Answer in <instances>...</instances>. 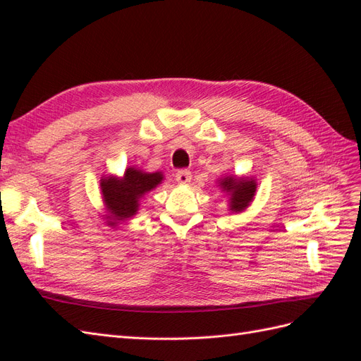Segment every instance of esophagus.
<instances>
[{
    "label": "esophagus",
    "instance_id": "34e87169",
    "mask_svg": "<svg viewBox=\"0 0 361 361\" xmlns=\"http://www.w3.org/2000/svg\"><path fill=\"white\" fill-rule=\"evenodd\" d=\"M176 180H178L179 183H188V182H191V171L187 170V169L179 170V171L176 173Z\"/></svg>",
    "mask_w": 361,
    "mask_h": 361
}]
</instances>
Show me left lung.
Masks as SVG:
<instances>
[{
	"mask_svg": "<svg viewBox=\"0 0 361 361\" xmlns=\"http://www.w3.org/2000/svg\"><path fill=\"white\" fill-rule=\"evenodd\" d=\"M223 188L232 192L231 199V209L235 212H241L248 206V203L253 200V195L256 192V183L255 180L239 179L235 178H224L221 180Z\"/></svg>",
	"mask_w": 361,
	"mask_h": 361,
	"instance_id": "1",
	"label": "left lung"
}]
</instances>
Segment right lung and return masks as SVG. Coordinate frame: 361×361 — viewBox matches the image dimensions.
Wrapping results in <instances>:
<instances>
[{
	"mask_svg": "<svg viewBox=\"0 0 361 361\" xmlns=\"http://www.w3.org/2000/svg\"><path fill=\"white\" fill-rule=\"evenodd\" d=\"M162 180L161 173H143L135 169H128L122 179H102L101 188L106 209L110 211V226L135 215L138 211V199L145 192L154 190Z\"/></svg>",
	"mask_w": 361,
	"mask_h": 361,
	"instance_id": "right-lung-1",
	"label": "right lung"
}]
</instances>
